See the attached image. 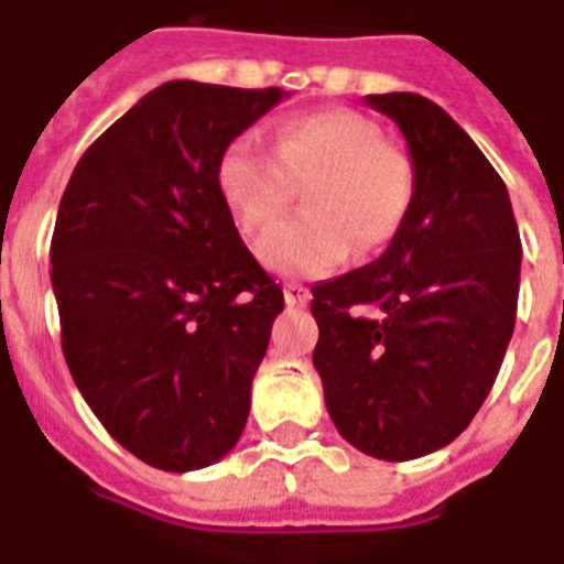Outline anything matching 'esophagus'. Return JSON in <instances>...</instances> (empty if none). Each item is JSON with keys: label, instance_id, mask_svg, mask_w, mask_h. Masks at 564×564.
<instances>
[{"label": "esophagus", "instance_id": "esophagus-1", "mask_svg": "<svg viewBox=\"0 0 564 564\" xmlns=\"http://www.w3.org/2000/svg\"><path fill=\"white\" fill-rule=\"evenodd\" d=\"M308 300H312V291L303 285H297V282H288L285 285V303L288 306H306Z\"/></svg>", "mask_w": 564, "mask_h": 564}]
</instances>
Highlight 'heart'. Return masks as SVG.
I'll return each mask as SVG.
<instances>
[{"instance_id":"b5f03b06","label":"heart","mask_w":564,"mask_h":564,"mask_svg":"<svg viewBox=\"0 0 564 564\" xmlns=\"http://www.w3.org/2000/svg\"><path fill=\"white\" fill-rule=\"evenodd\" d=\"M217 186L243 235L276 223L294 186H306V214L270 228L256 252L279 276H324L350 249L368 256L398 235L413 202V166L371 118L324 109L282 121L273 148L252 130L231 139Z\"/></svg>"}]
</instances>
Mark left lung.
<instances>
[{"label":"left lung","mask_w":564,"mask_h":564,"mask_svg":"<svg viewBox=\"0 0 564 564\" xmlns=\"http://www.w3.org/2000/svg\"><path fill=\"white\" fill-rule=\"evenodd\" d=\"M366 104L408 139L413 202L378 261L312 288V362L350 446L413 460L485 404L514 333L523 249L502 177L448 112L413 91Z\"/></svg>","instance_id":"left-lung-1"}]
</instances>
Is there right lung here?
<instances>
[{
	"mask_svg": "<svg viewBox=\"0 0 564 564\" xmlns=\"http://www.w3.org/2000/svg\"><path fill=\"white\" fill-rule=\"evenodd\" d=\"M285 97L172 79L88 148L50 247L76 389L139 460L189 473L226 458L285 308L219 196V154Z\"/></svg>",
	"mask_w": 564,
	"mask_h": 564,
	"instance_id": "right-lung-1",
	"label": "right lung"
}]
</instances>
